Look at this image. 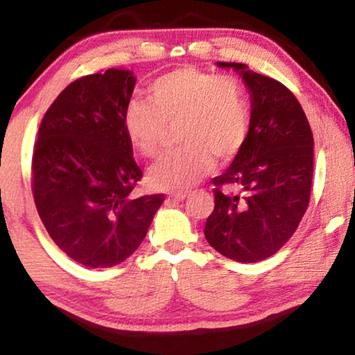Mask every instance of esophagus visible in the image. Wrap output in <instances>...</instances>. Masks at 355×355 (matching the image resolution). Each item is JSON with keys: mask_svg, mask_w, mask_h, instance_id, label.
<instances>
[{"mask_svg": "<svg viewBox=\"0 0 355 355\" xmlns=\"http://www.w3.org/2000/svg\"><path fill=\"white\" fill-rule=\"evenodd\" d=\"M168 198H172L173 201H183L188 198V193H183V191H178V193H170Z\"/></svg>", "mask_w": 355, "mask_h": 355, "instance_id": "obj_1", "label": "esophagus"}]
</instances>
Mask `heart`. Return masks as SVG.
Segmentation results:
<instances>
[{"label": "heart", "mask_w": 355, "mask_h": 355, "mask_svg": "<svg viewBox=\"0 0 355 355\" xmlns=\"http://www.w3.org/2000/svg\"><path fill=\"white\" fill-rule=\"evenodd\" d=\"M149 101L131 98L123 112V126L146 157L162 150L167 128L180 126L183 148L149 170L150 183L160 190L193 187L209 173L214 159L229 162L247 141L248 98L242 81L234 76L183 66L150 84Z\"/></svg>", "instance_id": "heart-1"}]
</instances>
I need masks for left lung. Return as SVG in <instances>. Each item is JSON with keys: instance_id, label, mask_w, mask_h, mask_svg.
Here are the masks:
<instances>
[{"instance_id": "8db88e82", "label": "left lung", "mask_w": 355, "mask_h": 355, "mask_svg": "<svg viewBox=\"0 0 355 355\" xmlns=\"http://www.w3.org/2000/svg\"><path fill=\"white\" fill-rule=\"evenodd\" d=\"M234 68L252 97L243 148L224 173L212 178L214 211L205 237L214 250L240 263H257L284 247L310 202L313 135L294 94L276 79Z\"/></svg>"}]
</instances>
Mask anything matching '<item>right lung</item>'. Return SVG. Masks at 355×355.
Here are the masks:
<instances>
[{"label": "right lung", "instance_id": "1", "mask_svg": "<svg viewBox=\"0 0 355 355\" xmlns=\"http://www.w3.org/2000/svg\"><path fill=\"white\" fill-rule=\"evenodd\" d=\"M135 83L116 68L76 79L46 110L34 144L37 212L58 248L87 268L131 257L164 202V195L133 196L143 172L123 112Z\"/></svg>", "mask_w": 355, "mask_h": 355}]
</instances>
